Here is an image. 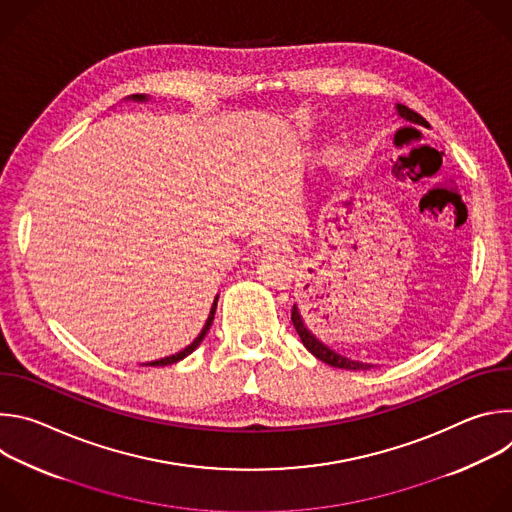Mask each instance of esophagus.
Returning a JSON list of instances; mask_svg holds the SVG:
<instances>
[{"instance_id": "1", "label": "esophagus", "mask_w": 512, "mask_h": 512, "mask_svg": "<svg viewBox=\"0 0 512 512\" xmlns=\"http://www.w3.org/2000/svg\"><path fill=\"white\" fill-rule=\"evenodd\" d=\"M283 249H285V239L283 237H279V235H261L255 241L253 253L259 255V257H265V255H271V253H277V251H283Z\"/></svg>"}]
</instances>
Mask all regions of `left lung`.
<instances>
[{"label": "left lung", "instance_id": "left-lung-1", "mask_svg": "<svg viewBox=\"0 0 512 512\" xmlns=\"http://www.w3.org/2000/svg\"><path fill=\"white\" fill-rule=\"evenodd\" d=\"M397 111H399V115H401L403 119H407V121H411V123L427 125V121H425L419 113H415L413 109H409V107H405V105H397ZM291 322H294V328H296V332L300 334L304 346H306L316 358H320L322 362L330 364V367L346 369V371H367V369H371V364H364V362H356V360L344 358V356H340L338 352H334V350H330L328 346H324V344L310 332V328H308V324L304 322V316L300 314V310H298L296 304H294V310H291Z\"/></svg>", "mask_w": 512, "mask_h": 512}]
</instances>
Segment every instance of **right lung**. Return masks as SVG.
<instances>
[{"label":"right lung","mask_w":512,"mask_h":512,"mask_svg":"<svg viewBox=\"0 0 512 512\" xmlns=\"http://www.w3.org/2000/svg\"><path fill=\"white\" fill-rule=\"evenodd\" d=\"M133 99H137V101H143L145 97H143V95H133ZM214 312H216V300H214V304H212V308H210V314H208V320H206V324H204L202 332L198 334V338H196V340H194L190 346H186L182 352H178V354H172V356H168V358H160V360L148 362V364H145V367H166V364H174V362L182 360L184 356H188L192 350H196V346L202 342V338L206 336V332H208V330H210V326H212V320H214Z\"/></svg>","instance_id":"1"}]
</instances>
